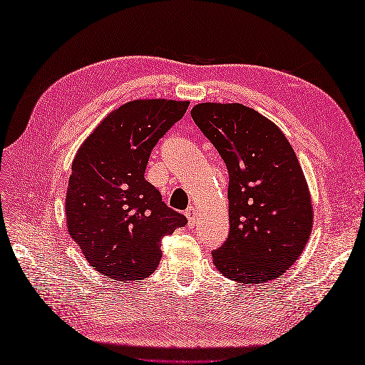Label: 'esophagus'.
Wrapping results in <instances>:
<instances>
[{"mask_svg":"<svg viewBox=\"0 0 365 365\" xmlns=\"http://www.w3.org/2000/svg\"><path fill=\"white\" fill-rule=\"evenodd\" d=\"M197 215H199V212H197L196 207L190 205V207L187 208V212H185V216H187L190 226H195V224L197 222Z\"/></svg>","mask_w":365,"mask_h":365,"instance_id":"1","label":"esophagus"}]
</instances>
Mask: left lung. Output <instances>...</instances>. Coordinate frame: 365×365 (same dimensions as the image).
Instances as JSON below:
<instances>
[{
  "mask_svg": "<svg viewBox=\"0 0 365 365\" xmlns=\"http://www.w3.org/2000/svg\"><path fill=\"white\" fill-rule=\"evenodd\" d=\"M191 118L229 173L226 242L213 251L222 276L265 284L284 274L312 232L311 192L276 123L242 103H199Z\"/></svg>",
  "mask_w": 365,
  "mask_h": 365,
  "instance_id": "left-lung-1",
  "label": "left lung"
}]
</instances>
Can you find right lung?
<instances>
[{
    "label": "right lung",
    "mask_w": 365,
    "mask_h": 365,
    "mask_svg": "<svg viewBox=\"0 0 365 365\" xmlns=\"http://www.w3.org/2000/svg\"><path fill=\"white\" fill-rule=\"evenodd\" d=\"M190 102L135 100L98 123L75 155L66 196L67 230L100 274L114 281L149 277L161 238L187 218L144 178L152 149Z\"/></svg>",
    "instance_id": "1"
}]
</instances>
